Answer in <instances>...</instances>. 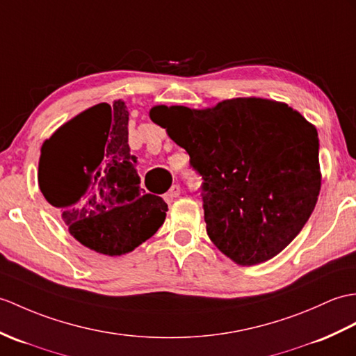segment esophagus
<instances>
[{"label":"esophagus","mask_w":356,"mask_h":356,"mask_svg":"<svg viewBox=\"0 0 356 356\" xmlns=\"http://www.w3.org/2000/svg\"><path fill=\"white\" fill-rule=\"evenodd\" d=\"M180 186L179 185H172L171 188H170V191L165 194V198H167V202H172L175 200V198H177L179 195H180Z\"/></svg>","instance_id":"34e87169"}]
</instances>
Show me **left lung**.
Segmentation results:
<instances>
[{"label": "left lung", "instance_id": "1", "mask_svg": "<svg viewBox=\"0 0 356 356\" xmlns=\"http://www.w3.org/2000/svg\"><path fill=\"white\" fill-rule=\"evenodd\" d=\"M150 118L189 154L206 232L230 259L268 261L299 235L321 185L317 130L299 112L250 97L204 111L156 106Z\"/></svg>", "mask_w": 356, "mask_h": 356}]
</instances>
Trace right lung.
Here are the masks:
<instances>
[{
    "instance_id": "add662e5",
    "label": "right lung",
    "mask_w": 356,
    "mask_h": 356,
    "mask_svg": "<svg viewBox=\"0 0 356 356\" xmlns=\"http://www.w3.org/2000/svg\"><path fill=\"white\" fill-rule=\"evenodd\" d=\"M136 167L126 104L100 103L45 140L39 188L77 241L124 254L158 232L168 211L161 197L144 194Z\"/></svg>"
}]
</instances>
